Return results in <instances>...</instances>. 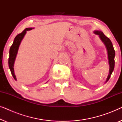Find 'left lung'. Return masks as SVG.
Segmentation results:
<instances>
[{
  "instance_id": "1",
  "label": "left lung",
  "mask_w": 122,
  "mask_h": 122,
  "mask_svg": "<svg viewBox=\"0 0 122 122\" xmlns=\"http://www.w3.org/2000/svg\"><path fill=\"white\" fill-rule=\"evenodd\" d=\"M94 34L98 35L99 36L100 39L101 41L104 43V44L106 46L107 50L108 53V62L109 64V74H108V77L107 78L106 83L107 82L108 80L109 79L111 76L113 70L114 68L115 61H114V57H115V51L113 48V46L112 43L111 41L109 38L105 36L102 31L99 30H95L94 31Z\"/></svg>"
}]
</instances>
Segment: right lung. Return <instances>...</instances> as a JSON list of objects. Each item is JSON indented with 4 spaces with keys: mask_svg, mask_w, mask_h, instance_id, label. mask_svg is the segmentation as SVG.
I'll return each mask as SVG.
<instances>
[{
    "mask_svg": "<svg viewBox=\"0 0 122 122\" xmlns=\"http://www.w3.org/2000/svg\"><path fill=\"white\" fill-rule=\"evenodd\" d=\"M32 28H28L25 29L20 34H18L15 36V39L13 41L12 46H11L9 50V58L8 60V64H9V67L11 73L12 74L13 78L16 81V76L14 74V64L15 62V60L16 54H17L18 49H19V46L20 44V43L22 41L23 38H24L25 34H26V31L30 30L32 29Z\"/></svg>",
    "mask_w": 122,
    "mask_h": 122,
    "instance_id": "1",
    "label": "right lung"
}]
</instances>
